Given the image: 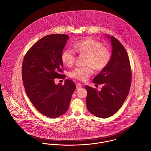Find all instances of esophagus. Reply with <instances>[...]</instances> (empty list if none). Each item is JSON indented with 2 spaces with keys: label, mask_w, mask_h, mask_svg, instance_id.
Returning a JSON list of instances; mask_svg holds the SVG:
<instances>
[{
  "label": "esophagus",
  "mask_w": 151,
  "mask_h": 151,
  "mask_svg": "<svg viewBox=\"0 0 151 151\" xmlns=\"http://www.w3.org/2000/svg\"><path fill=\"white\" fill-rule=\"evenodd\" d=\"M82 87V86L80 84V83H78L76 84V89H79Z\"/></svg>",
  "instance_id": "1"
}]
</instances>
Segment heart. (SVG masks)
I'll return each mask as SVG.
<instances>
[{
  "instance_id": "heart-1",
  "label": "heart",
  "mask_w": 151,
  "mask_h": 151,
  "mask_svg": "<svg viewBox=\"0 0 151 151\" xmlns=\"http://www.w3.org/2000/svg\"><path fill=\"white\" fill-rule=\"evenodd\" d=\"M73 50L79 55L86 56L85 64L83 67H77L70 72L72 78L86 81L93 74L94 68L97 71L104 69L110 61L111 54L108 48L91 38H86L76 42ZM63 63L68 67H72L75 62L76 56L73 50L66 48L61 54Z\"/></svg>"
}]
</instances>
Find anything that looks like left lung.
I'll list each match as a JSON object with an SVG mask.
<instances>
[{
	"label": "left lung",
	"mask_w": 151,
	"mask_h": 151,
	"mask_svg": "<svg viewBox=\"0 0 151 151\" xmlns=\"http://www.w3.org/2000/svg\"><path fill=\"white\" fill-rule=\"evenodd\" d=\"M112 47L110 61L93 80L103 84L101 90L86 86V104L89 112L100 118L114 115L124 103L129 93L132 79L129 59L123 45L114 36L106 35Z\"/></svg>",
	"instance_id": "obj_1"
}]
</instances>
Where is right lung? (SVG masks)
I'll return each instance as SVG.
<instances>
[{"mask_svg": "<svg viewBox=\"0 0 151 151\" xmlns=\"http://www.w3.org/2000/svg\"><path fill=\"white\" fill-rule=\"evenodd\" d=\"M69 36L65 34L45 36L33 45L26 54L22 64V80L26 93L42 114L56 118L68 109L76 86L65 80L55 84L56 78L64 79L61 54Z\"/></svg>", "mask_w": 151, "mask_h": 151, "instance_id": "right-lung-1", "label": "right lung"}]
</instances>
